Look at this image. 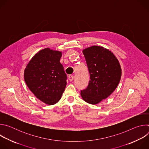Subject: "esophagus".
<instances>
[{
	"label": "esophagus",
	"mask_w": 149,
	"mask_h": 149,
	"mask_svg": "<svg viewBox=\"0 0 149 149\" xmlns=\"http://www.w3.org/2000/svg\"><path fill=\"white\" fill-rule=\"evenodd\" d=\"M68 79H69L70 81H72L74 80V76H73V75H69V76H68Z\"/></svg>",
	"instance_id": "esophagus-1"
}]
</instances>
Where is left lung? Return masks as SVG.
<instances>
[{
    "instance_id": "1",
    "label": "left lung",
    "mask_w": 149,
    "mask_h": 149,
    "mask_svg": "<svg viewBox=\"0 0 149 149\" xmlns=\"http://www.w3.org/2000/svg\"><path fill=\"white\" fill-rule=\"evenodd\" d=\"M90 75L86 89L81 91L82 99L87 103L97 104L110 96L117 87L121 77L118 60L109 49L92 46L83 49Z\"/></svg>"
}]
</instances>
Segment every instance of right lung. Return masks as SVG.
Returning <instances> with one entry per match:
<instances>
[{"mask_svg": "<svg viewBox=\"0 0 149 149\" xmlns=\"http://www.w3.org/2000/svg\"><path fill=\"white\" fill-rule=\"evenodd\" d=\"M61 51L45 48L36 53L24 71L29 89L41 101L53 105L61 99L67 86V75L60 63Z\"/></svg>", "mask_w": 149, "mask_h": 149, "instance_id": "obj_1", "label": "right lung"}]
</instances>
